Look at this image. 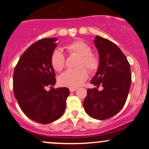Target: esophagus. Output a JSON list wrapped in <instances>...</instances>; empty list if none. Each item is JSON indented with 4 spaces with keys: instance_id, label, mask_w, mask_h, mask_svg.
Returning <instances> with one entry per match:
<instances>
[{
    "instance_id": "obj_1",
    "label": "esophagus",
    "mask_w": 149,
    "mask_h": 149,
    "mask_svg": "<svg viewBox=\"0 0 149 149\" xmlns=\"http://www.w3.org/2000/svg\"><path fill=\"white\" fill-rule=\"evenodd\" d=\"M69 90H70V92H75L76 90V88H70Z\"/></svg>"
}]
</instances>
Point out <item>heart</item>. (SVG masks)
<instances>
[{"label": "heart", "instance_id": "1", "mask_svg": "<svg viewBox=\"0 0 149 149\" xmlns=\"http://www.w3.org/2000/svg\"><path fill=\"white\" fill-rule=\"evenodd\" d=\"M65 48L70 54H78L74 69L66 71L59 78V83L63 86L76 88L80 86L88 77V69L90 72H95L100 66V59L92 52L91 47L83 40H76L66 45ZM51 64L54 70L61 71L65 66V57L61 49H56L51 55ZM86 68V69L85 68Z\"/></svg>", "mask_w": 149, "mask_h": 149}]
</instances>
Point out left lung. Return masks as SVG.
Here are the masks:
<instances>
[{
	"mask_svg": "<svg viewBox=\"0 0 149 149\" xmlns=\"http://www.w3.org/2000/svg\"><path fill=\"white\" fill-rule=\"evenodd\" d=\"M100 55V66L91 82L96 88L88 89L83 107L90 117L106 120L124 107L131 85L130 64L115 43L97 36L94 40ZM103 89L100 91L98 87Z\"/></svg>",
	"mask_w": 149,
	"mask_h": 149,
	"instance_id": "obj_1",
	"label": "left lung"
}]
</instances>
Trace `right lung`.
Returning a JSON list of instances; mask_svg holds the SVG:
<instances>
[{"mask_svg": "<svg viewBox=\"0 0 149 149\" xmlns=\"http://www.w3.org/2000/svg\"><path fill=\"white\" fill-rule=\"evenodd\" d=\"M57 40L47 38L32 44L22 54L13 73V90L20 109L29 118L42 124L54 122L64 114L70 94L67 88H53L56 79L51 55Z\"/></svg>", "mask_w": 149, "mask_h": 149, "instance_id": "obj_1", "label": "right lung"}]
</instances>
